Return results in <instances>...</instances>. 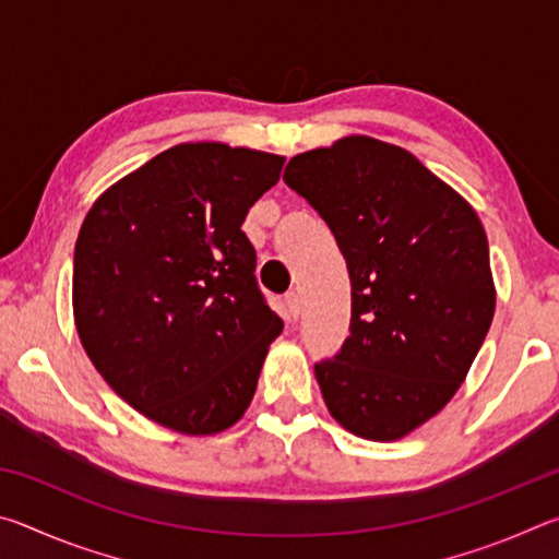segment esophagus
<instances>
[{
	"label": "esophagus",
	"instance_id": "obj_1",
	"mask_svg": "<svg viewBox=\"0 0 559 559\" xmlns=\"http://www.w3.org/2000/svg\"><path fill=\"white\" fill-rule=\"evenodd\" d=\"M283 316H286L288 323H293V320H298L300 316V300L296 293H286V298H283Z\"/></svg>",
	"mask_w": 559,
	"mask_h": 559
}]
</instances>
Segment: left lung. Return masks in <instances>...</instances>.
Segmentation results:
<instances>
[{"label": "left lung", "mask_w": 559, "mask_h": 559, "mask_svg": "<svg viewBox=\"0 0 559 559\" xmlns=\"http://www.w3.org/2000/svg\"><path fill=\"white\" fill-rule=\"evenodd\" d=\"M283 179L323 216L343 251L353 318L316 377L337 424L402 439L466 380L496 313L478 214L404 147L349 135L300 153Z\"/></svg>", "instance_id": "1"}]
</instances>
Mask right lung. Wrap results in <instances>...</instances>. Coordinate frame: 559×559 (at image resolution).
<instances>
[{
    "mask_svg": "<svg viewBox=\"0 0 559 559\" xmlns=\"http://www.w3.org/2000/svg\"><path fill=\"white\" fill-rule=\"evenodd\" d=\"M286 157L224 143L165 150L103 192L73 253L83 349L132 409L212 437L249 409L283 320L259 290L246 214Z\"/></svg>",
    "mask_w": 559,
    "mask_h": 559,
    "instance_id": "obj_1",
    "label": "right lung"
}]
</instances>
